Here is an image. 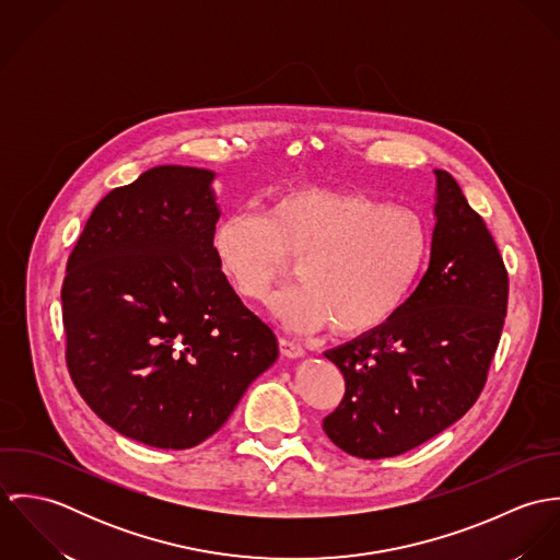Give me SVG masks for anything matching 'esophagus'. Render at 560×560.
I'll list each match as a JSON object with an SVG mask.
<instances>
[{
	"label": "esophagus",
	"mask_w": 560,
	"mask_h": 560,
	"mask_svg": "<svg viewBox=\"0 0 560 560\" xmlns=\"http://www.w3.org/2000/svg\"><path fill=\"white\" fill-rule=\"evenodd\" d=\"M278 342H280V353H282L284 358L295 360V358H302V355L306 353V351H304V347H302L300 342L291 340V338H280Z\"/></svg>",
	"instance_id": "34e87169"
}]
</instances>
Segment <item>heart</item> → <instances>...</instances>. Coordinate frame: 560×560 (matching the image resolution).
<instances>
[{"label":"heart","mask_w":560,"mask_h":560,"mask_svg":"<svg viewBox=\"0 0 560 560\" xmlns=\"http://www.w3.org/2000/svg\"><path fill=\"white\" fill-rule=\"evenodd\" d=\"M427 229L407 209L353 189L293 187L265 215L237 209L215 229L213 247L233 289L265 302L298 260L300 284L273 302L293 331L331 323L360 336L393 319L427 256Z\"/></svg>","instance_id":"b5f03b06"}]
</instances>
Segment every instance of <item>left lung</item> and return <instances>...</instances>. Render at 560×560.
I'll use <instances>...</instances> for the list:
<instances>
[{"label": "left lung", "instance_id": "obj_1", "mask_svg": "<svg viewBox=\"0 0 560 560\" xmlns=\"http://www.w3.org/2000/svg\"><path fill=\"white\" fill-rule=\"evenodd\" d=\"M431 260L382 327L325 351L345 397L325 435L360 459L407 453L479 399L506 317L509 276L495 241L457 180L435 170Z\"/></svg>", "mask_w": 560, "mask_h": 560}]
</instances>
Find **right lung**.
Listing matches in <instances>:
<instances>
[{
  "label": "right lung",
  "mask_w": 560,
  "mask_h": 560,
  "mask_svg": "<svg viewBox=\"0 0 560 560\" xmlns=\"http://www.w3.org/2000/svg\"><path fill=\"white\" fill-rule=\"evenodd\" d=\"M213 178L158 165L112 189L67 262L71 380L103 422L155 448L211 438L278 358L276 334L215 256Z\"/></svg>",
  "instance_id": "1"
}]
</instances>
